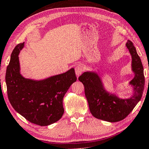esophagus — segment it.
I'll return each mask as SVG.
<instances>
[{
    "mask_svg": "<svg viewBox=\"0 0 149 149\" xmlns=\"http://www.w3.org/2000/svg\"><path fill=\"white\" fill-rule=\"evenodd\" d=\"M84 70V67L82 65H78L76 66V68L75 69V72L77 77H79V75L82 74Z\"/></svg>",
    "mask_w": 149,
    "mask_h": 149,
    "instance_id": "34e87169",
    "label": "esophagus"
}]
</instances>
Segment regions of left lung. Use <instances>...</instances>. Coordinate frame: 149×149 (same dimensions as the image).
Here are the masks:
<instances>
[{
    "instance_id": "obj_1",
    "label": "left lung",
    "mask_w": 149,
    "mask_h": 149,
    "mask_svg": "<svg viewBox=\"0 0 149 149\" xmlns=\"http://www.w3.org/2000/svg\"><path fill=\"white\" fill-rule=\"evenodd\" d=\"M125 46L132 56V71L134 77L129 82L133 88V95L129 98H121L116 94L106 91L102 79L97 73L86 72L78 79L84 86L91 113L96 118L109 122H117L125 118L141 99L144 88V69L141 60L130 40Z\"/></svg>"
}]
</instances>
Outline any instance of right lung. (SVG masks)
I'll use <instances>...</instances> for the list:
<instances>
[{
    "instance_id": "1",
    "label": "right lung",
    "mask_w": 149,
    "mask_h": 149,
    "mask_svg": "<svg viewBox=\"0 0 149 149\" xmlns=\"http://www.w3.org/2000/svg\"><path fill=\"white\" fill-rule=\"evenodd\" d=\"M24 42L13 51L6 72L9 102L15 110L34 124L45 126L55 123L64 113L63 99L70 86L77 80L74 68L63 74L41 80L24 77L20 73L19 54Z\"/></svg>"
}]
</instances>
